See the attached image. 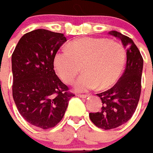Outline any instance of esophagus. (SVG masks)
<instances>
[{
    "label": "esophagus",
    "mask_w": 153,
    "mask_h": 153,
    "mask_svg": "<svg viewBox=\"0 0 153 153\" xmlns=\"http://www.w3.org/2000/svg\"><path fill=\"white\" fill-rule=\"evenodd\" d=\"M77 96L79 97V98H83V99H85V98H88V95L87 94H78Z\"/></svg>",
    "instance_id": "34e87169"
}]
</instances>
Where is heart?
Masks as SVG:
<instances>
[{"label":"heart","mask_w":153,"mask_h":153,"mask_svg":"<svg viewBox=\"0 0 153 153\" xmlns=\"http://www.w3.org/2000/svg\"><path fill=\"white\" fill-rule=\"evenodd\" d=\"M126 62V51L119 42L106 38L84 37L74 39L59 50L54 57V69L63 82H73L83 65L84 74L74 82L77 91L113 86L121 75Z\"/></svg>","instance_id":"obj_1"}]
</instances>
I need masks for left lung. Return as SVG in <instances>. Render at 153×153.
<instances>
[{"mask_svg": "<svg viewBox=\"0 0 153 153\" xmlns=\"http://www.w3.org/2000/svg\"><path fill=\"white\" fill-rule=\"evenodd\" d=\"M109 34L118 38L127 48V63L117 84L107 91L97 94L102 101L101 110L89 114L93 123L104 130L116 128L132 117L140 99L143 68V57L132 39L115 30Z\"/></svg>", "mask_w": 153, "mask_h": 153, "instance_id": "1", "label": "left lung"}]
</instances>
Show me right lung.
I'll return each instance as SVG.
<instances>
[{"label": "right lung", "mask_w": 153, "mask_h": 153, "mask_svg": "<svg viewBox=\"0 0 153 153\" xmlns=\"http://www.w3.org/2000/svg\"><path fill=\"white\" fill-rule=\"evenodd\" d=\"M65 41L64 34L35 30L21 37L11 56L15 103L25 121L39 128L58 124L74 96L54 69V55Z\"/></svg>", "instance_id": "obj_1"}]
</instances>
